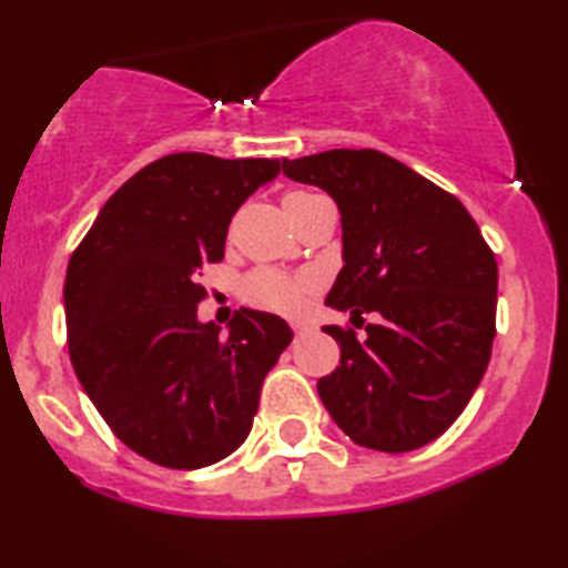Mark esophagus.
<instances>
[{
    "instance_id": "esophagus-1",
    "label": "esophagus",
    "mask_w": 568,
    "mask_h": 568,
    "mask_svg": "<svg viewBox=\"0 0 568 568\" xmlns=\"http://www.w3.org/2000/svg\"><path fill=\"white\" fill-rule=\"evenodd\" d=\"M292 331L297 333V336H300V333H307V331H310V325H307V323H300V321H297V323H292Z\"/></svg>"
}]
</instances>
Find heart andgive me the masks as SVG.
Wrapping results in <instances>:
<instances>
[{
	"mask_svg": "<svg viewBox=\"0 0 568 568\" xmlns=\"http://www.w3.org/2000/svg\"><path fill=\"white\" fill-rule=\"evenodd\" d=\"M307 196L305 191H292L286 199ZM313 290V282L307 276H294L284 274L276 268H255L253 274H247L240 284V294L247 305L268 310V313L278 315H294L305 305V297Z\"/></svg>",
	"mask_w": 568,
	"mask_h": 568,
	"instance_id": "obj_1",
	"label": "heart"
}]
</instances>
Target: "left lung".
Wrapping results in <instances>:
<instances>
[{"label":"left lung","instance_id":"left-lung-1","mask_svg":"<svg viewBox=\"0 0 568 568\" xmlns=\"http://www.w3.org/2000/svg\"><path fill=\"white\" fill-rule=\"evenodd\" d=\"M292 181L338 204L344 268L325 305L378 321L325 325L338 367L317 395L344 434L379 453H408L445 434L468 406L496 336L494 251L453 193L377 150L284 160Z\"/></svg>","mask_w":568,"mask_h":568}]
</instances>
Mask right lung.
Listing matches in <instances>:
<instances>
[{"mask_svg":"<svg viewBox=\"0 0 568 568\" xmlns=\"http://www.w3.org/2000/svg\"><path fill=\"white\" fill-rule=\"evenodd\" d=\"M278 160L175 152L131 175L67 266L69 359L111 432L144 460L196 470L251 434L261 385L292 331L240 310L230 333L196 321V278L224 258L240 204Z\"/></svg>","mask_w":568,"mask_h":568,"instance_id":"add662e5","label":"right lung"}]
</instances>
